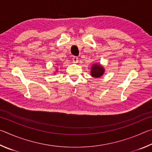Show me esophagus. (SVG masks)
Returning a JSON list of instances; mask_svg holds the SVG:
<instances>
[{"label":"esophagus","instance_id":"1","mask_svg":"<svg viewBox=\"0 0 152 152\" xmlns=\"http://www.w3.org/2000/svg\"><path fill=\"white\" fill-rule=\"evenodd\" d=\"M72 60H73L74 62L77 63L78 61V57H76V56H74V57L72 58Z\"/></svg>","mask_w":152,"mask_h":152}]
</instances>
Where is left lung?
<instances>
[{
	"label": "left lung",
	"mask_w": 152,
	"mask_h": 152,
	"mask_svg": "<svg viewBox=\"0 0 152 152\" xmlns=\"http://www.w3.org/2000/svg\"><path fill=\"white\" fill-rule=\"evenodd\" d=\"M104 70L100 64H95L92 66L91 68V76L94 78H99L101 77L104 74Z\"/></svg>",
	"instance_id": "left-lung-1"
}]
</instances>
